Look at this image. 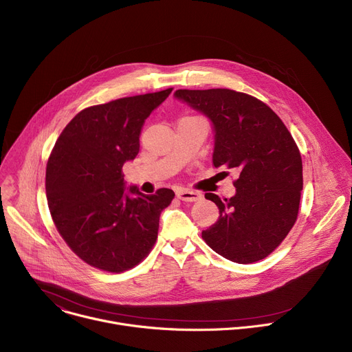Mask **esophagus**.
<instances>
[{"instance_id": "34e87169", "label": "esophagus", "mask_w": 352, "mask_h": 352, "mask_svg": "<svg viewBox=\"0 0 352 352\" xmlns=\"http://www.w3.org/2000/svg\"><path fill=\"white\" fill-rule=\"evenodd\" d=\"M177 196H178V199L184 200V202H196V200L202 197V195H200V193H197L195 190H188V189H184V188H179L177 190Z\"/></svg>"}]
</instances>
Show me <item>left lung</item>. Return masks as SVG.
I'll list each match as a JSON object with an SVG mask.
<instances>
[{"instance_id": "left-lung-1", "label": "left lung", "mask_w": 352, "mask_h": 352, "mask_svg": "<svg viewBox=\"0 0 352 352\" xmlns=\"http://www.w3.org/2000/svg\"><path fill=\"white\" fill-rule=\"evenodd\" d=\"M174 97L212 122L213 166L239 173L232 197L205 195L220 216L202 238L235 263L266 258L287 236L299 209L302 160L291 133L270 107L245 93L179 89Z\"/></svg>"}]
</instances>
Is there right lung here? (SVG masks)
Wrapping results in <instances>:
<instances>
[{"label":"right lung","instance_id":"right-lung-1","mask_svg":"<svg viewBox=\"0 0 352 352\" xmlns=\"http://www.w3.org/2000/svg\"><path fill=\"white\" fill-rule=\"evenodd\" d=\"M173 89L124 97L76 114L60 135L45 170L54 224L87 265L120 273L136 266L156 242L162 212L174 192L126 186L122 167L139 153L146 118Z\"/></svg>","mask_w":352,"mask_h":352}]
</instances>
